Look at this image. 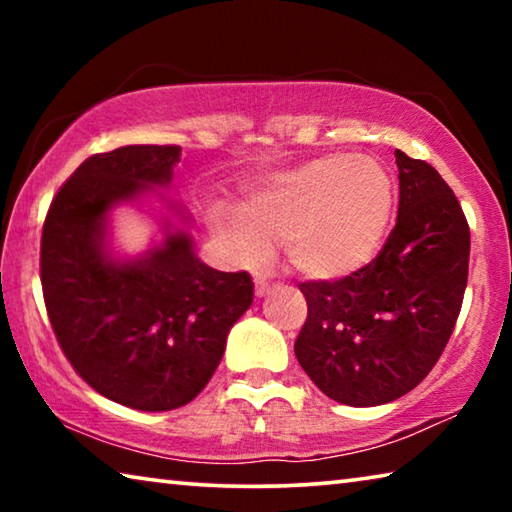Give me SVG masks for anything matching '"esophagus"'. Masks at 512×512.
<instances>
[{"mask_svg":"<svg viewBox=\"0 0 512 512\" xmlns=\"http://www.w3.org/2000/svg\"><path fill=\"white\" fill-rule=\"evenodd\" d=\"M271 291H273L271 284L264 282V280H255V296L257 298H266Z\"/></svg>","mask_w":512,"mask_h":512,"instance_id":"obj_1","label":"esophagus"}]
</instances>
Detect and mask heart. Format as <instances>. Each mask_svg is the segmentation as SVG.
<instances>
[{"instance_id":"heart-1","label":"heart","mask_w":512,"mask_h":512,"mask_svg":"<svg viewBox=\"0 0 512 512\" xmlns=\"http://www.w3.org/2000/svg\"><path fill=\"white\" fill-rule=\"evenodd\" d=\"M395 212V180L366 155H323L268 173L235 212H212V228L241 262H262L284 244L309 280H341L384 246Z\"/></svg>"}]
</instances>
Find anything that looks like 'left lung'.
Wrapping results in <instances>:
<instances>
[{
  "label": "left lung",
  "mask_w": 512,
  "mask_h": 512,
  "mask_svg": "<svg viewBox=\"0 0 512 512\" xmlns=\"http://www.w3.org/2000/svg\"><path fill=\"white\" fill-rule=\"evenodd\" d=\"M400 210L381 253L336 282H302L296 357L334 402L379 406L413 391L452 336L467 287L470 228L449 185L395 151Z\"/></svg>",
  "instance_id": "8db88e82"
}]
</instances>
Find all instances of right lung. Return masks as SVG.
Returning <instances> with one entry per match:
<instances>
[{"mask_svg": "<svg viewBox=\"0 0 512 512\" xmlns=\"http://www.w3.org/2000/svg\"><path fill=\"white\" fill-rule=\"evenodd\" d=\"M180 146L133 144L85 160L58 189L40 246V280L56 339L94 391L137 411H171L203 391L232 325L253 305L246 271L223 273L194 250L192 216L169 189ZM158 195L163 241L135 258L109 246L119 204Z\"/></svg>", "mask_w": 512, "mask_h": 512, "instance_id": "right-lung-1", "label": "right lung"}]
</instances>
